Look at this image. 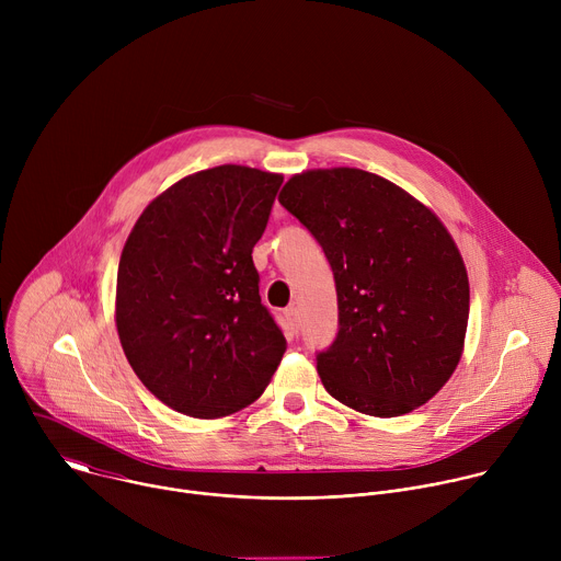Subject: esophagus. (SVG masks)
<instances>
[{"instance_id":"34e87169","label":"esophagus","mask_w":561,"mask_h":561,"mask_svg":"<svg viewBox=\"0 0 561 561\" xmlns=\"http://www.w3.org/2000/svg\"><path fill=\"white\" fill-rule=\"evenodd\" d=\"M284 322H286L288 331L299 333V312H297V308H295V306H290V308H286V310H284Z\"/></svg>"}]
</instances>
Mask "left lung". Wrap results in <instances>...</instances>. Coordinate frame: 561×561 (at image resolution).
<instances>
[{
  "label": "left lung",
  "mask_w": 561,
  "mask_h": 561,
  "mask_svg": "<svg viewBox=\"0 0 561 561\" xmlns=\"http://www.w3.org/2000/svg\"><path fill=\"white\" fill-rule=\"evenodd\" d=\"M279 204L335 275L340 331L317 353L324 388L373 417L426 404L455 373L468 327V275L446 226L404 188L359 169L293 175Z\"/></svg>",
  "instance_id": "8db88e82"
}]
</instances>
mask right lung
I'll list each match as a JSON object with an SVG mask.
<instances>
[{"label":"right lung","instance_id":"add662e5","mask_svg":"<svg viewBox=\"0 0 561 561\" xmlns=\"http://www.w3.org/2000/svg\"><path fill=\"white\" fill-rule=\"evenodd\" d=\"M282 182L237 164L199 171L157 195L126 239L119 342L141 383L178 413L242 411L282 362L286 340L253 264Z\"/></svg>","mask_w":561,"mask_h":561}]
</instances>
